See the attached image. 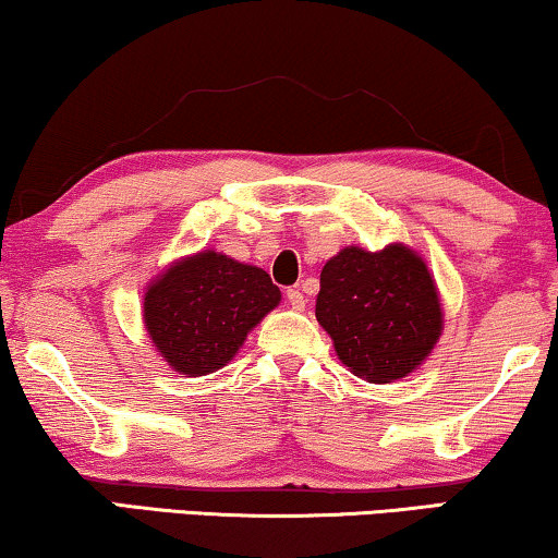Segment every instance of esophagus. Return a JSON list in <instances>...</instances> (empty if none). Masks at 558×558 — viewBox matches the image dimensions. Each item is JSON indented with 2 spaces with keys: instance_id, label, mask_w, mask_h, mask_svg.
I'll list each match as a JSON object with an SVG mask.
<instances>
[{
  "instance_id": "obj_1",
  "label": "esophagus",
  "mask_w": 558,
  "mask_h": 558,
  "mask_svg": "<svg viewBox=\"0 0 558 558\" xmlns=\"http://www.w3.org/2000/svg\"><path fill=\"white\" fill-rule=\"evenodd\" d=\"M287 302L292 304V310H304V304H307V300H304V294H302L300 287L287 289Z\"/></svg>"
}]
</instances>
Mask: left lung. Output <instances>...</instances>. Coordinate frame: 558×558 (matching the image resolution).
Segmentation results:
<instances>
[{"label": "left lung", "instance_id": "left-lung-1", "mask_svg": "<svg viewBox=\"0 0 558 558\" xmlns=\"http://www.w3.org/2000/svg\"><path fill=\"white\" fill-rule=\"evenodd\" d=\"M355 376L391 384L418 368L441 335V304L424 258L401 243L342 248L323 266L315 307Z\"/></svg>", "mask_w": 558, "mask_h": 558}]
</instances>
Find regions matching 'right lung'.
<instances>
[{"instance_id": "obj_1", "label": "right lung", "mask_w": 558, "mask_h": 558, "mask_svg": "<svg viewBox=\"0 0 558 558\" xmlns=\"http://www.w3.org/2000/svg\"><path fill=\"white\" fill-rule=\"evenodd\" d=\"M279 300V287L264 269L201 251L174 262L147 287L144 325L172 371L208 376L239 353Z\"/></svg>"}]
</instances>
